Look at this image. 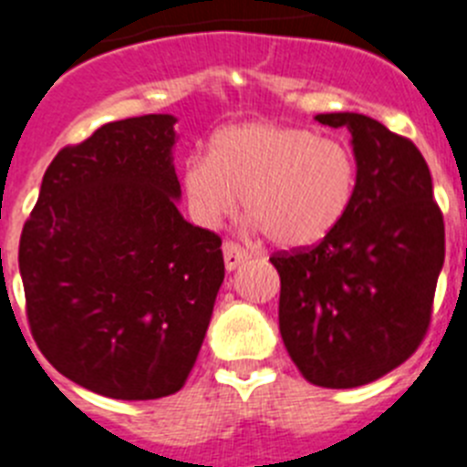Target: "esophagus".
Masks as SVG:
<instances>
[{
	"instance_id": "esophagus-1",
	"label": "esophagus",
	"mask_w": 467,
	"mask_h": 467,
	"mask_svg": "<svg viewBox=\"0 0 467 467\" xmlns=\"http://www.w3.org/2000/svg\"><path fill=\"white\" fill-rule=\"evenodd\" d=\"M249 251H244L239 244L234 242H225L223 244V260H225V270H237L239 265H244L246 260H249Z\"/></svg>"
}]
</instances>
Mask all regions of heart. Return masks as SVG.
Masks as SVG:
<instances>
[{
    "label": "heart",
    "instance_id": "1",
    "mask_svg": "<svg viewBox=\"0 0 467 467\" xmlns=\"http://www.w3.org/2000/svg\"><path fill=\"white\" fill-rule=\"evenodd\" d=\"M183 192L197 223L218 225L237 209L281 249H306L333 234L354 202L358 162L347 141L297 125L251 120L218 130L207 155L183 165Z\"/></svg>",
    "mask_w": 467,
    "mask_h": 467
}]
</instances>
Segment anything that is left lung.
Here are the masks:
<instances>
[{
    "instance_id": "obj_1",
    "label": "left lung",
    "mask_w": 467,
    "mask_h": 467,
    "mask_svg": "<svg viewBox=\"0 0 467 467\" xmlns=\"http://www.w3.org/2000/svg\"><path fill=\"white\" fill-rule=\"evenodd\" d=\"M351 132L358 183L333 234L270 258L279 330L306 381L354 389L405 363L431 326L444 218L421 150L363 113H318Z\"/></svg>"
}]
</instances>
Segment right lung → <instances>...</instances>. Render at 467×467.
Returning a JSON list of instances; mask_svg holds the SVG:
<instances>
[{"label":"right lung","instance_id":"right-lung-1","mask_svg":"<svg viewBox=\"0 0 467 467\" xmlns=\"http://www.w3.org/2000/svg\"><path fill=\"white\" fill-rule=\"evenodd\" d=\"M176 119L113 120L53 158L20 234L32 337L48 363L116 400L186 384L225 265L176 209Z\"/></svg>","mask_w":467,"mask_h":467}]
</instances>
